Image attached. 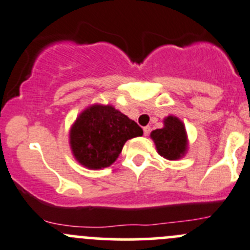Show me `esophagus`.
I'll list each match as a JSON object with an SVG mask.
<instances>
[{
  "mask_svg": "<svg viewBox=\"0 0 250 250\" xmlns=\"http://www.w3.org/2000/svg\"><path fill=\"white\" fill-rule=\"evenodd\" d=\"M143 130H144V135H149L150 134V130H151V128H150L149 125H146V127L143 128Z\"/></svg>",
  "mask_w": 250,
  "mask_h": 250,
  "instance_id": "esophagus-1",
  "label": "esophagus"
}]
</instances>
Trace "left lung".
Listing matches in <instances>:
<instances>
[{"instance_id": "obj_1", "label": "left lung", "mask_w": 250, "mask_h": 250, "mask_svg": "<svg viewBox=\"0 0 250 250\" xmlns=\"http://www.w3.org/2000/svg\"><path fill=\"white\" fill-rule=\"evenodd\" d=\"M164 123V128L152 130L150 135L155 142L157 152L161 156L168 160H177L186 152V129L183 123L173 116H168Z\"/></svg>"}]
</instances>
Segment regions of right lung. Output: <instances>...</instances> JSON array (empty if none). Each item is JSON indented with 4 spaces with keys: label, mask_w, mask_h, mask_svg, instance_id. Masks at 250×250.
<instances>
[{
    "label": "right lung",
    "mask_w": 250,
    "mask_h": 250,
    "mask_svg": "<svg viewBox=\"0 0 250 250\" xmlns=\"http://www.w3.org/2000/svg\"><path fill=\"white\" fill-rule=\"evenodd\" d=\"M143 135V129L112 106L94 105L77 118L71 129L74 157L88 168L112 165L128 139Z\"/></svg>",
    "instance_id": "add662e5"
}]
</instances>
